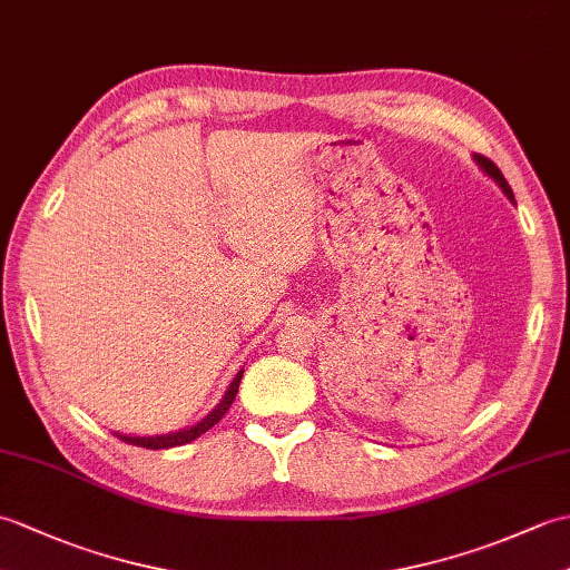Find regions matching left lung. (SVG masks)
<instances>
[{
  "mask_svg": "<svg viewBox=\"0 0 570 570\" xmlns=\"http://www.w3.org/2000/svg\"><path fill=\"white\" fill-rule=\"evenodd\" d=\"M475 161H478V166L482 168V171H485V174H488V176L494 180V184H498V186L504 190V196L510 198V200H514V193H512L510 184H507V178L502 176L500 168L494 166V164L488 159V156H480V154H475Z\"/></svg>",
  "mask_w": 570,
  "mask_h": 570,
  "instance_id": "8db88e82",
  "label": "left lung"
}]
</instances>
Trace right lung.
Masks as SVG:
<instances>
[{"label": "right lung", "mask_w": 570, "mask_h": 570, "mask_svg": "<svg viewBox=\"0 0 570 570\" xmlns=\"http://www.w3.org/2000/svg\"><path fill=\"white\" fill-rule=\"evenodd\" d=\"M242 372H245V370L237 372V377L233 380V384H229V390L225 392L223 402L217 404V406L210 411V414L205 416L200 423H196V426H190V429H186V431H178V433H168V435H151V439H139V435H119V433H115V435H117V439H122L125 443H129V445L151 448V451H161V448H174V445H184V443L196 441L198 435H203L205 431H210V429L215 426V423H220V419L227 414V409L233 406L235 396H237V390H239Z\"/></svg>", "instance_id": "right-lung-1"}]
</instances>
